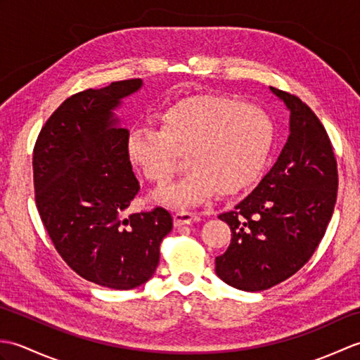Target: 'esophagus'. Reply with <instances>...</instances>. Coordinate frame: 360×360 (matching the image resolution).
Wrapping results in <instances>:
<instances>
[{"instance_id": "34e87169", "label": "esophagus", "mask_w": 360, "mask_h": 360, "mask_svg": "<svg viewBox=\"0 0 360 360\" xmlns=\"http://www.w3.org/2000/svg\"><path fill=\"white\" fill-rule=\"evenodd\" d=\"M174 226L176 227H181L184 224H193V223H198V221L201 219V217L198 215V213H193V212H184V210H179L174 213Z\"/></svg>"}]
</instances>
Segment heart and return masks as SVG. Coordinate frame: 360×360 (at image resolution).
Here are the masks:
<instances>
[{
  "instance_id": "obj_1",
  "label": "heart",
  "mask_w": 360,
  "mask_h": 360,
  "mask_svg": "<svg viewBox=\"0 0 360 360\" xmlns=\"http://www.w3.org/2000/svg\"><path fill=\"white\" fill-rule=\"evenodd\" d=\"M272 143L274 127L263 110L231 97L198 94L168 106L160 114V129L134 125L128 155L148 181L165 184L178 170L174 150L188 153L192 168L153 198L162 204L196 205L217 190L231 195L250 186Z\"/></svg>"
}]
</instances>
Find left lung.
Returning a JSON list of instances; mask_svg holds the SVG:
<instances>
[{"mask_svg":"<svg viewBox=\"0 0 360 360\" xmlns=\"http://www.w3.org/2000/svg\"><path fill=\"white\" fill-rule=\"evenodd\" d=\"M289 111V136L259 184L221 213L232 240L215 258L218 277L257 292L294 275L322 241L338 198V162L323 125L300 98L271 86Z\"/></svg>","mask_w":360,"mask_h":360,"instance_id":"left-lung-1","label":"left lung"}]
</instances>
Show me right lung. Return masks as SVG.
Returning a JSON list of instances; mask_svg holds the SVG:
<instances>
[{
  "instance_id": "obj_1",
  "label": "right lung",
  "mask_w": 360,
  "mask_h": 360,
  "mask_svg": "<svg viewBox=\"0 0 360 360\" xmlns=\"http://www.w3.org/2000/svg\"><path fill=\"white\" fill-rule=\"evenodd\" d=\"M141 79L71 96L41 128L34 148L35 202L57 252L80 277L111 289L147 283L173 229L162 207L124 217L139 192L128 129L114 114Z\"/></svg>"
}]
</instances>
